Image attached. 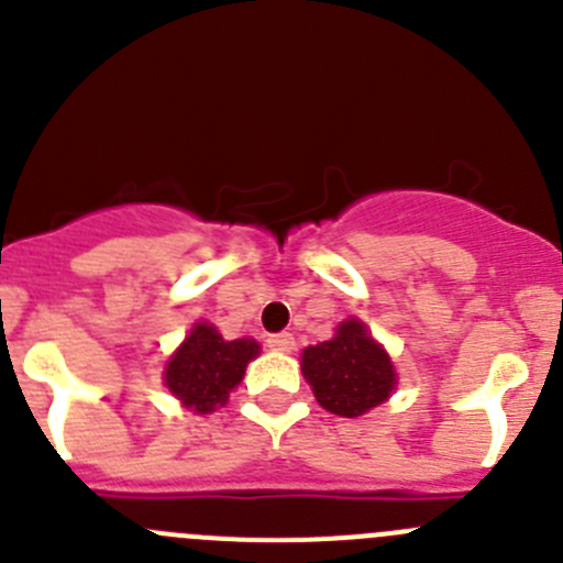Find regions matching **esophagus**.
Wrapping results in <instances>:
<instances>
[{"label":"esophagus","mask_w":563,"mask_h":563,"mask_svg":"<svg viewBox=\"0 0 563 563\" xmlns=\"http://www.w3.org/2000/svg\"><path fill=\"white\" fill-rule=\"evenodd\" d=\"M267 347H273V351H282V353H290L292 347H296V336L287 334V331H282V334H271L267 336Z\"/></svg>","instance_id":"esophagus-1"}]
</instances>
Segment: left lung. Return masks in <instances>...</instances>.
<instances>
[{
  "label": "left lung",
  "instance_id": "obj_1",
  "mask_svg": "<svg viewBox=\"0 0 563 563\" xmlns=\"http://www.w3.org/2000/svg\"><path fill=\"white\" fill-rule=\"evenodd\" d=\"M301 371L318 404L340 417L365 415L395 389L387 351L358 320H345L336 336L309 345L301 356Z\"/></svg>",
  "mask_w": 563,
  "mask_h": 563
}]
</instances>
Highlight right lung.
<instances>
[{"instance_id": "right-lung-1", "label": "right lung", "mask_w": 563, "mask_h": 563, "mask_svg": "<svg viewBox=\"0 0 563 563\" xmlns=\"http://www.w3.org/2000/svg\"><path fill=\"white\" fill-rule=\"evenodd\" d=\"M260 353L254 340L227 342L212 325L198 323L170 356L165 384L192 411H212L227 404L229 393L243 382L245 365Z\"/></svg>"}]
</instances>
